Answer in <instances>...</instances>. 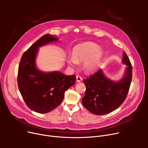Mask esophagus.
<instances>
[{
    "label": "esophagus",
    "mask_w": 148,
    "mask_h": 148,
    "mask_svg": "<svg viewBox=\"0 0 148 148\" xmlns=\"http://www.w3.org/2000/svg\"><path fill=\"white\" fill-rule=\"evenodd\" d=\"M76 80H77V82H80L82 80V77H81L80 75H77V76H76Z\"/></svg>",
    "instance_id": "esophagus-1"
}]
</instances>
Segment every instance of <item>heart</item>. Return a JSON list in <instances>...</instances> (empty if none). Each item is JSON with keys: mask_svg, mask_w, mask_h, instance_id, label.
I'll use <instances>...</instances> for the list:
<instances>
[{"mask_svg": "<svg viewBox=\"0 0 148 148\" xmlns=\"http://www.w3.org/2000/svg\"><path fill=\"white\" fill-rule=\"evenodd\" d=\"M103 56V53L98 44L92 42H86L74 47L73 56L68 58V62L71 65H75L77 62L83 61L84 69L91 72L98 68Z\"/></svg>", "mask_w": 148, "mask_h": 148, "instance_id": "1", "label": "heart"}]
</instances>
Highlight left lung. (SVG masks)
Masks as SVG:
<instances>
[{"label": "left lung", "instance_id": "8db88e82", "mask_svg": "<svg viewBox=\"0 0 148 148\" xmlns=\"http://www.w3.org/2000/svg\"><path fill=\"white\" fill-rule=\"evenodd\" d=\"M122 62L127 67L123 79L118 82L106 77L101 69L83 80L86 89L82 104L92 113L108 114L118 108L125 100L132 80L133 68L125 53Z\"/></svg>", "mask_w": 148, "mask_h": 148}]
</instances>
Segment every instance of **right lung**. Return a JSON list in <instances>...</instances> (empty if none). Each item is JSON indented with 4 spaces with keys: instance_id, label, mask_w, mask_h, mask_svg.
<instances>
[{
    "instance_id": "add662e5",
    "label": "right lung",
    "mask_w": 148,
    "mask_h": 148,
    "mask_svg": "<svg viewBox=\"0 0 148 148\" xmlns=\"http://www.w3.org/2000/svg\"><path fill=\"white\" fill-rule=\"evenodd\" d=\"M57 40L51 35H43L23 53L20 62L17 75L20 92L27 106L40 113L50 112L60 105L65 92L75 82V75L45 73L36 68L39 47Z\"/></svg>"
}]
</instances>
